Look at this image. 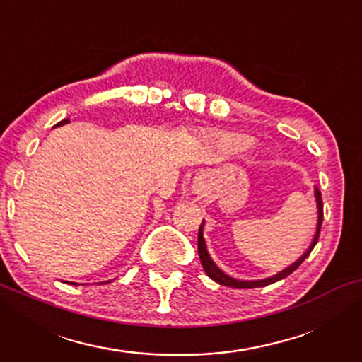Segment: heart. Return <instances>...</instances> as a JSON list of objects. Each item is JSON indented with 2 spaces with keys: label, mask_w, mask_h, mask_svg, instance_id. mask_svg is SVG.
<instances>
[{
  "label": "heart",
  "mask_w": 362,
  "mask_h": 362,
  "mask_svg": "<svg viewBox=\"0 0 362 362\" xmlns=\"http://www.w3.org/2000/svg\"><path fill=\"white\" fill-rule=\"evenodd\" d=\"M224 145L232 151H240V150H244L247 145H249V141L244 140V138H240V136H227L224 140Z\"/></svg>",
  "instance_id": "heart-1"
}]
</instances>
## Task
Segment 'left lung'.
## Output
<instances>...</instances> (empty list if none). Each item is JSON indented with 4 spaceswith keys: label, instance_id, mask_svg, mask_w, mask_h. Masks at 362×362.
<instances>
[{
    "label": "left lung",
    "instance_id": "obj_1",
    "mask_svg": "<svg viewBox=\"0 0 362 362\" xmlns=\"http://www.w3.org/2000/svg\"><path fill=\"white\" fill-rule=\"evenodd\" d=\"M315 197H316V206H318V224H316L315 239H313V242H311L310 249L306 250L305 254L301 255L293 265H290L288 269L280 272L279 275H274V276H270V279H265V280L244 281V280H235V279H232V276L226 275L224 272H222L209 257V252H207V245H206V240H204V232H202V230H204V221H202V224L199 226V234H197V250H199V259H201L202 269H204L207 276H211V279L217 281L219 285L232 286V288H259V286H267V285L274 284V281H279L281 279H285V276H288L290 274H293V272L298 269L301 264H303V260L306 259V257L311 254V250H313V247L316 245V242H318V239H320L321 224H323V199H321V192H320L318 187H315Z\"/></svg>",
    "mask_w": 362,
    "mask_h": 362
}]
</instances>
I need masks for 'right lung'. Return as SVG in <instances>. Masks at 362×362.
Listing matches in <instances>:
<instances>
[{"label":"right lung","instance_id":"add662e5","mask_svg":"<svg viewBox=\"0 0 362 362\" xmlns=\"http://www.w3.org/2000/svg\"><path fill=\"white\" fill-rule=\"evenodd\" d=\"M64 123H69V118H66V120H62V122H59L57 125H64ZM57 125H56V127H57Z\"/></svg>","mask_w":362,"mask_h":362}]
</instances>
